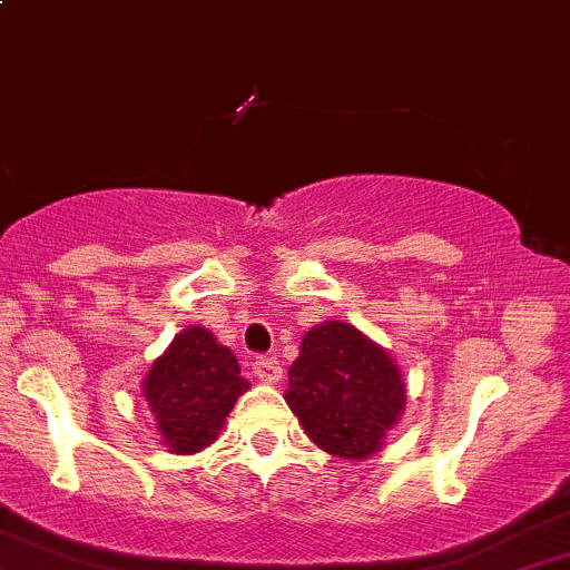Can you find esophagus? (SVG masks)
Returning a JSON list of instances; mask_svg holds the SVG:
<instances>
[{"mask_svg": "<svg viewBox=\"0 0 570 570\" xmlns=\"http://www.w3.org/2000/svg\"><path fill=\"white\" fill-rule=\"evenodd\" d=\"M252 372H255L259 382H267V385H273V382L281 380L284 368H281L276 355H257L255 363H252Z\"/></svg>", "mask_w": 570, "mask_h": 570, "instance_id": "obj_1", "label": "esophagus"}]
</instances>
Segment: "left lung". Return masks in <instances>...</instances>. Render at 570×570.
<instances>
[{
    "label": "left lung",
    "instance_id": "8db88e82",
    "mask_svg": "<svg viewBox=\"0 0 570 570\" xmlns=\"http://www.w3.org/2000/svg\"><path fill=\"white\" fill-rule=\"evenodd\" d=\"M284 397L315 445L366 459L401 416L406 390L382 347L358 328L328 321L305 334Z\"/></svg>",
    "mask_w": 570,
    "mask_h": 570
}]
</instances>
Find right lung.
Wrapping results in <instances>:
<instances>
[{"instance_id": "obj_1", "label": "right lung", "mask_w": 570, "mask_h": 570, "mask_svg": "<svg viewBox=\"0 0 570 570\" xmlns=\"http://www.w3.org/2000/svg\"><path fill=\"white\" fill-rule=\"evenodd\" d=\"M244 390H249V382L242 376L236 355L217 345L207 328L190 326L150 366L142 395L169 451L196 454L217 441Z\"/></svg>"}]
</instances>
